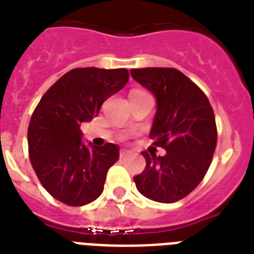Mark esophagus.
<instances>
[{
    "label": "esophagus",
    "instance_id": "obj_1",
    "mask_svg": "<svg viewBox=\"0 0 254 254\" xmlns=\"http://www.w3.org/2000/svg\"><path fill=\"white\" fill-rule=\"evenodd\" d=\"M130 155V151L129 150H127V148H121L120 150V156L121 158H125V156Z\"/></svg>",
    "mask_w": 254,
    "mask_h": 254
}]
</instances>
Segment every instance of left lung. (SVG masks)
<instances>
[{
  "label": "left lung",
  "mask_w": 254,
  "mask_h": 254,
  "mask_svg": "<svg viewBox=\"0 0 254 254\" xmlns=\"http://www.w3.org/2000/svg\"><path fill=\"white\" fill-rule=\"evenodd\" d=\"M130 74L155 98L150 138L166 150L164 156L141 152L146 167L133 180L146 198L172 203L189 194L209 170L216 146L214 111L206 95L179 70L142 67Z\"/></svg>",
  "instance_id": "left-lung-1"
}]
</instances>
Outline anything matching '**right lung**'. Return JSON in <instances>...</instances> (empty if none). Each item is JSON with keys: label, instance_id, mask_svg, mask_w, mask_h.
I'll return each instance as SVG.
<instances>
[{"label": "right lung", "instance_id": "right-lung-1", "mask_svg": "<svg viewBox=\"0 0 254 254\" xmlns=\"http://www.w3.org/2000/svg\"><path fill=\"white\" fill-rule=\"evenodd\" d=\"M127 79V69L70 70L43 95L32 113L27 131L31 164L45 190L65 205H87L103 193L120 147L86 145L80 125L98 116L103 103Z\"/></svg>", "mask_w": 254, "mask_h": 254}]
</instances>
